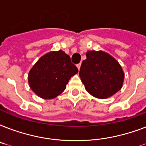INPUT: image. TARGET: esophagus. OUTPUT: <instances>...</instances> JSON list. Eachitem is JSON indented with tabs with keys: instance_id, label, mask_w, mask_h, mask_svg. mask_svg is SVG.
<instances>
[{
	"instance_id": "1",
	"label": "esophagus",
	"mask_w": 146,
	"mask_h": 146,
	"mask_svg": "<svg viewBox=\"0 0 146 146\" xmlns=\"http://www.w3.org/2000/svg\"><path fill=\"white\" fill-rule=\"evenodd\" d=\"M76 66H77L78 70H80V66H81V63H80V64H78L77 65H76Z\"/></svg>"
}]
</instances>
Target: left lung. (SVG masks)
<instances>
[{"mask_svg":"<svg viewBox=\"0 0 146 146\" xmlns=\"http://www.w3.org/2000/svg\"><path fill=\"white\" fill-rule=\"evenodd\" d=\"M86 54L80 76L86 91L94 97L104 99L120 90L124 73L117 60L102 50H89Z\"/></svg>","mask_w":146,"mask_h":146,"instance_id":"8db88e82","label":"left lung"}]
</instances>
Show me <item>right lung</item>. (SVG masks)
<instances>
[{
  "instance_id": "add662e5",
  "label": "right lung",
  "mask_w": 146,
  "mask_h": 146,
  "mask_svg": "<svg viewBox=\"0 0 146 146\" xmlns=\"http://www.w3.org/2000/svg\"><path fill=\"white\" fill-rule=\"evenodd\" d=\"M77 73V67L64 51H50L43 55L31 69L29 84L40 98H54L65 90L70 79Z\"/></svg>"
}]
</instances>
